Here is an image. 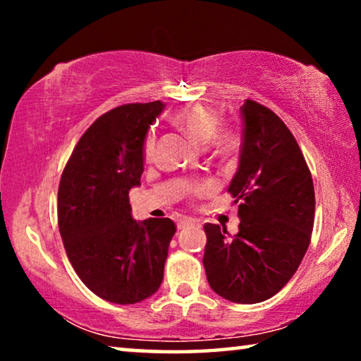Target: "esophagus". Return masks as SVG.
I'll return each mask as SVG.
<instances>
[{
  "label": "esophagus",
  "mask_w": 361,
  "mask_h": 361,
  "mask_svg": "<svg viewBox=\"0 0 361 361\" xmlns=\"http://www.w3.org/2000/svg\"><path fill=\"white\" fill-rule=\"evenodd\" d=\"M189 224H194V219L192 218H181L178 219V223H176V226H178V229H185L186 226Z\"/></svg>",
  "instance_id": "obj_1"
}]
</instances>
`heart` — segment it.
Here are the masks:
<instances>
[{
    "mask_svg": "<svg viewBox=\"0 0 361 361\" xmlns=\"http://www.w3.org/2000/svg\"><path fill=\"white\" fill-rule=\"evenodd\" d=\"M175 124L191 137L194 142L200 145L209 143L212 140L213 151L219 156H229L235 152L240 146V135L234 129H221L219 130V124H221V114L216 108L210 105H191L188 108H183L181 111L175 116ZM157 137L154 130H149L146 133L143 142V157L145 161H152L156 152ZM210 189L209 183H199L191 188V192L194 194H204Z\"/></svg>",
    "mask_w": 361,
    "mask_h": 361,
    "instance_id": "b5f03b06",
    "label": "heart"
}]
</instances>
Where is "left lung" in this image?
<instances>
[{
  "label": "left lung",
  "mask_w": 361,
  "mask_h": 361,
  "mask_svg": "<svg viewBox=\"0 0 361 361\" xmlns=\"http://www.w3.org/2000/svg\"><path fill=\"white\" fill-rule=\"evenodd\" d=\"M239 169L228 191L239 204V232L207 223L204 267L212 290L239 304L272 298L295 276L315 216L310 170L288 127L261 103L240 108Z\"/></svg>",
  "instance_id": "left-lung-1"
}]
</instances>
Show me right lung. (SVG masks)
<instances>
[{"mask_svg": "<svg viewBox=\"0 0 361 361\" xmlns=\"http://www.w3.org/2000/svg\"><path fill=\"white\" fill-rule=\"evenodd\" d=\"M162 102L127 103L79 138L59 185V229L78 277L105 301L135 304L164 279L175 223L132 218L129 191L143 173V142Z\"/></svg>", "mask_w": 361, "mask_h": 361, "instance_id": "1", "label": "right lung"}]
</instances>
